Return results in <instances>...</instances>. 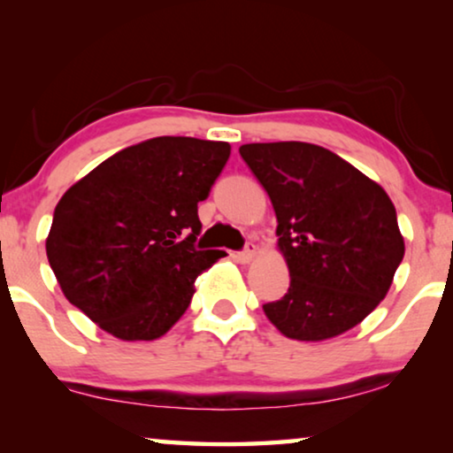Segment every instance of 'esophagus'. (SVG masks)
Segmentation results:
<instances>
[{
  "instance_id": "1",
  "label": "esophagus",
  "mask_w": 453,
  "mask_h": 453,
  "mask_svg": "<svg viewBox=\"0 0 453 453\" xmlns=\"http://www.w3.org/2000/svg\"><path fill=\"white\" fill-rule=\"evenodd\" d=\"M257 256V245L256 243H247L245 250L241 253H234V259H237L239 264H250L253 262V257Z\"/></svg>"
}]
</instances>
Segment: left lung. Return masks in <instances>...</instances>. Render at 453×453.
Returning <instances> with one entry per match:
<instances>
[{"mask_svg": "<svg viewBox=\"0 0 453 453\" xmlns=\"http://www.w3.org/2000/svg\"><path fill=\"white\" fill-rule=\"evenodd\" d=\"M268 191L290 287L264 305L278 332L321 342L349 332L386 299L404 257L395 208L380 183L305 142L243 144Z\"/></svg>", "mask_w": 453, "mask_h": 453, "instance_id": "left-lung-1", "label": "left lung"}]
</instances>
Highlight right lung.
<instances>
[{"instance_id":"1","label":"right lung","mask_w":453,"mask_h":453,"mask_svg":"<svg viewBox=\"0 0 453 453\" xmlns=\"http://www.w3.org/2000/svg\"><path fill=\"white\" fill-rule=\"evenodd\" d=\"M231 144L163 135L103 160L61 196L47 257L61 293L111 336H165L219 250H196L197 203Z\"/></svg>"}]
</instances>
